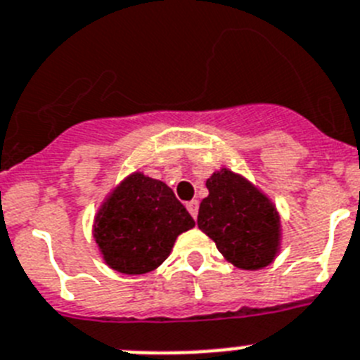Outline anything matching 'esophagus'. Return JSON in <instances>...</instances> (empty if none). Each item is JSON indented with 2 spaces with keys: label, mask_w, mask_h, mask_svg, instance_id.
<instances>
[{
  "label": "esophagus",
  "mask_w": 360,
  "mask_h": 360,
  "mask_svg": "<svg viewBox=\"0 0 360 360\" xmlns=\"http://www.w3.org/2000/svg\"><path fill=\"white\" fill-rule=\"evenodd\" d=\"M186 208H188L190 215H192L193 219L198 217V212H199V201H195V199H193V201H190L188 205H186Z\"/></svg>",
  "instance_id": "1"
}]
</instances>
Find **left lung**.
<instances>
[{"mask_svg": "<svg viewBox=\"0 0 360 360\" xmlns=\"http://www.w3.org/2000/svg\"><path fill=\"white\" fill-rule=\"evenodd\" d=\"M198 226L239 270H262L275 261L283 243L275 202L248 177L221 167L206 179Z\"/></svg>", "mask_w": 360, "mask_h": 360, "instance_id": "8db88e82", "label": "left lung"}]
</instances>
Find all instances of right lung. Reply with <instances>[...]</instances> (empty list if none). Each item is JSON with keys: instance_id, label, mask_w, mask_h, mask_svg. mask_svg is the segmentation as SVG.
Here are the masks:
<instances>
[{"instance_id": "1", "label": "right lung", "mask_w": 360, "mask_h": 360, "mask_svg": "<svg viewBox=\"0 0 360 360\" xmlns=\"http://www.w3.org/2000/svg\"><path fill=\"white\" fill-rule=\"evenodd\" d=\"M193 226L195 221L167 183L134 170L101 201L92 237L106 266L143 275L161 266L177 237Z\"/></svg>"}]
</instances>
